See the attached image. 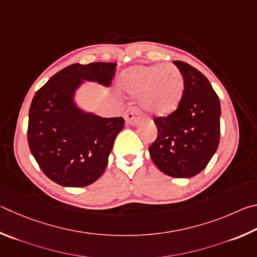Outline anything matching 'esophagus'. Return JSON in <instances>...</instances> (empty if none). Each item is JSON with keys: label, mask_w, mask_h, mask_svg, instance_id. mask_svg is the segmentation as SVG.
<instances>
[{"label": "esophagus", "mask_w": 257, "mask_h": 257, "mask_svg": "<svg viewBox=\"0 0 257 257\" xmlns=\"http://www.w3.org/2000/svg\"><path fill=\"white\" fill-rule=\"evenodd\" d=\"M125 120L130 125H136L140 120V111L137 107L132 106L125 111Z\"/></svg>", "instance_id": "1"}]
</instances>
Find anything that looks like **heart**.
Listing matches in <instances>:
<instances>
[{
    "mask_svg": "<svg viewBox=\"0 0 257 257\" xmlns=\"http://www.w3.org/2000/svg\"><path fill=\"white\" fill-rule=\"evenodd\" d=\"M125 91L140 96V105L147 112L166 116L176 110L184 92V78L173 64L134 65L120 75Z\"/></svg>",
    "mask_w": 257,
    "mask_h": 257,
    "instance_id": "b5f03b06",
    "label": "heart"
}]
</instances>
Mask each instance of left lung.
<instances>
[{
  "instance_id": "obj_1",
  "label": "left lung",
  "mask_w": 257,
  "mask_h": 257,
  "mask_svg": "<svg viewBox=\"0 0 257 257\" xmlns=\"http://www.w3.org/2000/svg\"><path fill=\"white\" fill-rule=\"evenodd\" d=\"M184 78L177 109L154 119L158 130L149 147L151 159L164 174L190 178L203 170L218 149L221 107L209 80L185 62L174 61Z\"/></svg>"
}]
</instances>
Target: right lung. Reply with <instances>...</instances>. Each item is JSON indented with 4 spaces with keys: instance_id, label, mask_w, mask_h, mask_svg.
<instances>
[{
    "instance_id": "obj_1",
    "label": "right lung",
    "mask_w": 257,
    "mask_h": 257,
    "mask_svg": "<svg viewBox=\"0 0 257 257\" xmlns=\"http://www.w3.org/2000/svg\"><path fill=\"white\" fill-rule=\"evenodd\" d=\"M116 65L102 62L69 65L33 98L27 132L29 149L43 173L58 185L88 186L105 172L125 120L84 112L73 98L83 81L110 85Z\"/></svg>"
}]
</instances>
